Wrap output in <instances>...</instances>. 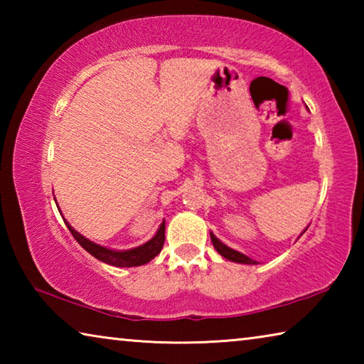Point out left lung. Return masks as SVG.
Returning <instances> with one entry per match:
<instances>
[{
	"mask_svg": "<svg viewBox=\"0 0 364 364\" xmlns=\"http://www.w3.org/2000/svg\"><path fill=\"white\" fill-rule=\"evenodd\" d=\"M210 239H212L213 247L217 249L218 254H220L221 257L228 258V260L236 262V263H244V264H255V263H257L255 260H252V258H249L247 255L241 254V252L232 250L231 247H228V245H225L223 242H221L218 237H215V234H213V232H210Z\"/></svg>",
	"mask_w": 364,
	"mask_h": 364,
	"instance_id": "left-lung-1",
	"label": "left lung"
}]
</instances>
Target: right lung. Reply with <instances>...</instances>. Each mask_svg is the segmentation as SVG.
<instances>
[{
  "label": "right lung",
  "mask_w": 364,
  "mask_h": 364,
  "mask_svg": "<svg viewBox=\"0 0 364 364\" xmlns=\"http://www.w3.org/2000/svg\"><path fill=\"white\" fill-rule=\"evenodd\" d=\"M65 225L72 232V236L77 239V242L82 245L88 254H91L95 258H97V260H101L104 263L114 264V267H122V268L139 267V264L151 262L154 257H157L160 254V250H162L164 242H165V221H162V225L159 226L156 236H154L151 241H147L146 244L139 245V247H134L130 250H110L107 247H102V245L95 244L93 241H90V239H86L78 231L73 230V228L69 225V221H65Z\"/></svg>",
  "instance_id": "add662e5"
}]
</instances>
